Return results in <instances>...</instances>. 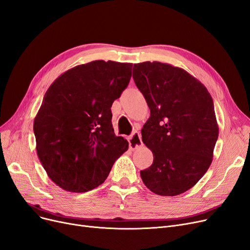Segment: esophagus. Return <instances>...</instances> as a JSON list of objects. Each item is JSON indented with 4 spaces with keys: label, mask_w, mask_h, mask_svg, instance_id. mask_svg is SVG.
<instances>
[{
    "label": "esophagus",
    "mask_w": 250,
    "mask_h": 250,
    "mask_svg": "<svg viewBox=\"0 0 250 250\" xmlns=\"http://www.w3.org/2000/svg\"><path fill=\"white\" fill-rule=\"evenodd\" d=\"M142 145H143V142H142V140H141L140 133L139 132L133 133L131 138H129V148H131L132 150H135V149L140 148Z\"/></svg>",
    "instance_id": "esophagus-1"
}]
</instances>
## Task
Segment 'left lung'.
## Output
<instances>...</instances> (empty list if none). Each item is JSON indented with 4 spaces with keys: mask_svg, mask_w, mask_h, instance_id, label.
I'll return each mask as SVG.
<instances>
[{
    "mask_svg": "<svg viewBox=\"0 0 250 250\" xmlns=\"http://www.w3.org/2000/svg\"><path fill=\"white\" fill-rule=\"evenodd\" d=\"M133 79L150 109L141 133L153 162L141 178L157 195H180L211 165L219 137L211 96L193 75L168 63L134 64Z\"/></svg>",
    "mask_w": 250,
    "mask_h": 250,
    "instance_id": "left-lung-1",
    "label": "left lung"
}]
</instances>
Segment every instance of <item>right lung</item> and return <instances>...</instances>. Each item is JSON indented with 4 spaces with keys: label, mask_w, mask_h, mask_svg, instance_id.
<instances>
[{
    "label": "right lung",
    "mask_w": 250,
    "mask_h": 250,
    "mask_svg": "<svg viewBox=\"0 0 250 250\" xmlns=\"http://www.w3.org/2000/svg\"><path fill=\"white\" fill-rule=\"evenodd\" d=\"M132 66L95 60L65 71L49 86L34 132L41 164L61 189L97 188L127 150V141L114 134L110 108L127 86Z\"/></svg>",
    "instance_id": "right-lung-1"
}]
</instances>
